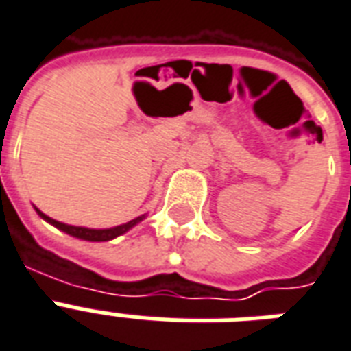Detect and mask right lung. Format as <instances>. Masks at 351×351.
Segmentation results:
<instances>
[{"mask_svg":"<svg viewBox=\"0 0 351 351\" xmlns=\"http://www.w3.org/2000/svg\"><path fill=\"white\" fill-rule=\"evenodd\" d=\"M36 213L40 214L47 223L54 225L56 229L64 230V232H67V234H71L75 236V238H80V240H86V241L113 240V238L124 234V232H128L132 227H135L138 221H143V219H145V216H138V218L132 219V221H128V223L117 225V227H111V229H86V227H75V225H67V223H62V221H56V219L45 216V214H43L42 210H38V208H36Z\"/></svg>","mask_w":351,"mask_h":351,"instance_id":"right-lung-1","label":"right lung"}]
</instances>
